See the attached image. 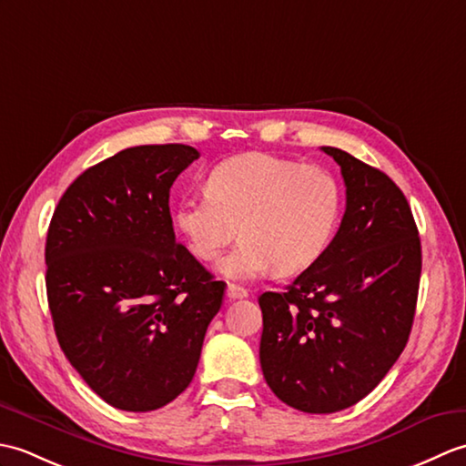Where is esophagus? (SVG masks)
<instances>
[{"label": "esophagus", "instance_id": "34e87169", "mask_svg": "<svg viewBox=\"0 0 466 466\" xmlns=\"http://www.w3.org/2000/svg\"><path fill=\"white\" fill-rule=\"evenodd\" d=\"M226 296L230 300H238V299H246V296H248V290L242 289V286H238V284L230 282V284H228V289H226Z\"/></svg>", "mask_w": 466, "mask_h": 466}]
</instances>
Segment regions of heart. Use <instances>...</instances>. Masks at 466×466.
Here are the masks:
<instances>
[{"label":"heart","instance_id":"heart-1","mask_svg":"<svg viewBox=\"0 0 466 466\" xmlns=\"http://www.w3.org/2000/svg\"><path fill=\"white\" fill-rule=\"evenodd\" d=\"M342 187L332 172L274 154L250 152L216 164L206 194L174 208V226L198 260H214L240 226L242 242L220 264L248 280L274 268L296 274L322 258L339 230Z\"/></svg>","mask_w":466,"mask_h":466}]
</instances>
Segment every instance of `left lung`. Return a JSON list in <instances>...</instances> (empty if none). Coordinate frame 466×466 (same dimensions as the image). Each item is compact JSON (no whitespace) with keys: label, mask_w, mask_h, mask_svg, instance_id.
Instances as JSON below:
<instances>
[{"label":"left lung","mask_w":466,"mask_h":466,"mask_svg":"<svg viewBox=\"0 0 466 466\" xmlns=\"http://www.w3.org/2000/svg\"><path fill=\"white\" fill-rule=\"evenodd\" d=\"M346 210L322 258L284 292H264L260 364L289 407L329 414L362 400L409 342L420 238L407 198L384 172L339 147Z\"/></svg>","instance_id":"8db88e82"}]
</instances>
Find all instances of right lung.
Returning <instances> with one entry per match:
<instances>
[{"mask_svg": "<svg viewBox=\"0 0 466 466\" xmlns=\"http://www.w3.org/2000/svg\"><path fill=\"white\" fill-rule=\"evenodd\" d=\"M136 146L69 184L46 240V289L69 364L107 404L166 407L192 382L226 284L176 242L170 187L198 160Z\"/></svg>", "mask_w": 466, "mask_h": 466, "instance_id": "1", "label": "right lung"}]
</instances>
